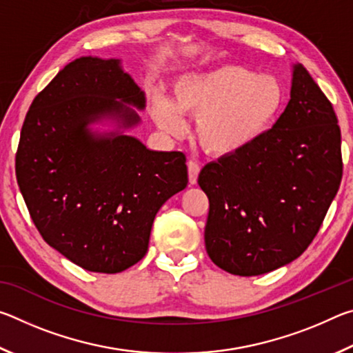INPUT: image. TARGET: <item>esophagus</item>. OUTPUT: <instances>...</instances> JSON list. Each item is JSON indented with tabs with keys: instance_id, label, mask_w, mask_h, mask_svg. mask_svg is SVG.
I'll list each match as a JSON object with an SVG mask.
<instances>
[{
	"instance_id": "obj_1",
	"label": "esophagus",
	"mask_w": 353,
	"mask_h": 353,
	"mask_svg": "<svg viewBox=\"0 0 353 353\" xmlns=\"http://www.w3.org/2000/svg\"><path fill=\"white\" fill-rule=\"evenodd\" d=\"M188 166V181H190V185H194L196 182H198V176L201 172V166L198 162H194V160H190V162L187 163Z\"/></svg>"
}]
</instances>
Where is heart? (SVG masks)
<instances>
[{
  "mask_svg": "<svg viewBox=\"0 0 353 353\" xmlns=\"http://www.w3.org/2000/svg\"><path fill=\"white\" fill-rule=\"evenodd\" d=\"M285 105L277 77L241 65H223L182 76L170 101L155 98L152 118L168 134L183 129L181 115L196 118V137L214 155H232L255 145L276 124Z\"/></svg>",
  "mask_w": 353,
  "mask_h": 353,
  "instance_id": "b5f03b06",
  "label": "heart"
}]
</instances>
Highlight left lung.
Returning a JSON list of instances; mask_svg holds the SVG:
<instances>
[{"mask_svg":"<svg viewBox=\"0 0 353 353\" xmlns=\"http://www.w3.org/2000/svg\"><path fill=\"white\" fill-rule=\"evenodd\" d=\"M341 177L336 113L297 63L291 99L270 132L201 170L198 183L210 202L208 256L244 277L288 265L314 240Z\"/></svg>","mask_w":353,"mask_h":353,"instance_id":"8db88e82","label":"left lung"}]
</instances>
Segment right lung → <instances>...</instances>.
Instances as JSON below:
<instances>
[{"label":"right lung","mask_w":353,"mask_h":353,"mask_svg":"<svg viewBox=\"0 0 353 353\" xmlns=\"http://www.w3.org/2000/svg\"><path fill=\"white\" fill-rule=\"evenodd\" d=\"M117 99L145 107L117 59H76L34 98L15 155L17 182L41 238L103 274L146 255L155 214L188 183L183 152L149 151L134 137L87 129L104 115L124 128L140 121Z\"/></svg>","instance_id":"1"}]
</instances>
